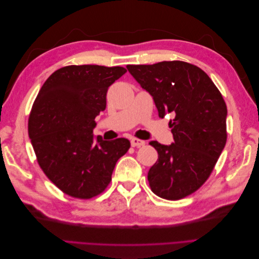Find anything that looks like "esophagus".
I'll return each mask as SVG.
<instances>
[{
    "label": "esophagus",
    "instance_id": "1",
    "mask_svg": "<svg viewBox=\"0 0 259 259\" xmlns=\"http://www.w3.org/2000/svg\"><path fill=\"white\" fill-rule=\"evenodd\" d=\"M131 145H132V147H142V146H145V142L142 139L132 138L131 139Z\"/></svg>",
    "mask_w": 259,
    "mask_h": 259
}]
</instances>
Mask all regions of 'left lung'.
<instances>
[{"mask_svg":"<svg viewBox=\"0 0 259 259\" xmlns=\"http://www.w3.org/2000/svg\"><path fill=\"white\" fill-rule=\"evenodd\" d=\"M128 72L152 96L159 116L174 115V143L149 145L159 159L148 171L160 198L180 200L206 182L227 140V106L216 85L199 67L185 61L128 65Z\"/></svg>","mask_w":259,"mask_h":259,"instance_id":"1","label":"left lung"}]
</instances>
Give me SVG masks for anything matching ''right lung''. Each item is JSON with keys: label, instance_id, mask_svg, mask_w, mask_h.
Segmentation results:
<instances>
[{"label": "right lung", "instance_id": "add662e5", "mask_svg": "<svg viewBox=\"0 0 259 259\" xmlns=\"http://www.w3.org/2000/svg\"><path fill=\"white\" fill-rule=\"evenodd\" d=\"M123 67L67 66L38 92L29 116V137L44 174L70 197L91 199L103 192L128 139L94 138L95 117L106 109L109 86Z\"/></svg>", "mask_w": 259, "mask_h": 259}]
</instances>
